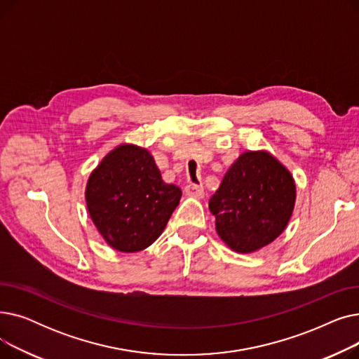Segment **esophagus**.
<instances>
[{"mask_svg":"<svg viewBox=\"0 0 359 359\" xmlns=\"http://www.w3.org/2000/svg\"><path fill=\"white\" fill-rule=\"evenodd\" d=\"M184 192H186L187 196L195 198V199H202L203 195H205L203 187H202V186H198V184H194V183L187 184V186L184 187Z\"/></svg>","mask_w":359,"mask_h":359,"instance_id":"1","label":"esophagus"}]
</instances>
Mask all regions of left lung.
Masks as SVG:
<instances>
[{
	"label": "left lung",
	"mask_w": 359,
	"mask_h": 359,
	"mask_svg": "<svg viewBox=\"0 0 359 359\" xmlns=\"http://www.w3.org/2000/svg\"><path fill=\"white\" fill-rule=\"evenodd\" d=\"M297 199L290 170L268 151H246L210 199L219 238L237 253L268 246L287 229Z\"/></svg>",
	"instance_id": "1"
}]
</instances>
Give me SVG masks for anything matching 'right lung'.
Here are the masks:
<instances>
[{
	"label": "right lung",
	"mask_w": 359,
	"mask_h": 359,
	"mask_svg": "<svg viewBox=\"0 0 359 359\" xmlns=\"http://www.w3.org/2000/svg\"><path fill=\"white\" fill-rule=\"evenodd\" d=\"M182 191L163 180L149 151L122 144L93 170L86 186L91 221L111 249L134 253L151 246L172 217Z\"/></svg>",
	"instance_id": "obj_1"
}]
</instances>
